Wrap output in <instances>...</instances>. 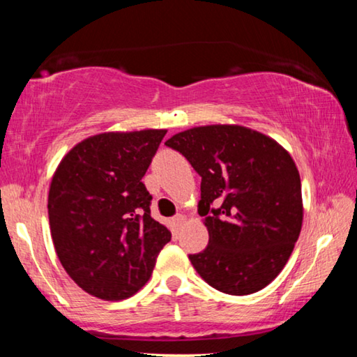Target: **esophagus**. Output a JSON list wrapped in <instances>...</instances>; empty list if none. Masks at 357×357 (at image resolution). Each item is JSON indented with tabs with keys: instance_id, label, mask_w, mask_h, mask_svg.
Segmentation results:
<instances>
[{
	"instance_id": "obj_1",
	"label": "esophagus",
	"mask_w": 357,
	"mask_h": 357,
	"mask_svg": "<svg viewBox=\"0 0 357 357\" xmlns=\"http://www.w3.org/2000/svg\"><path fill=\"white\" fill-rule=\"evenodd\" d=\"M173 222H174V225H176L178 228L183 225V223L185 222V215H183V214H178V215H174L173 217Z\"/></svg>"
}]
</instances>
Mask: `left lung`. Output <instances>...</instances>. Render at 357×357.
Instances as JSON below:
<instances>
[{"instance_id":"8db88e82","label":"left lung","mask_w":357,"mask_h":357,"mask_svg":"<svg viewBox=\"0 0 357 357\" xmlns=\"http://www.w3.org/2000/svg\"><path fill=\"white\" fill-rule=\"evenodd\" d=\"M165 144L202 176L198 214L209 244L189 255L197 273L233 296L269 285L285 268L304 219L293 157L274 138L239 124L198 126Z\"/></svg>"}]
</instances>
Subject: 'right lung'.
<instances>
[{
  "label": "right lung",
  "instance_id": "1",
  "mask_svg": "<svg viewBox=\"0 0 357 357\" xmlns=\"http://www.w3.org/2000/svg\"><path fill=\"white\" fill-rule=\"evenodd\" d=\"M165 129L104 132L77 143L53 173L48 220L63 268L83 291L123 301L146 285L172 233L151 217L142 183Z\"/></svg>",
  "mask_w": 357,
  "mask_h": 357
}]
</instances>
